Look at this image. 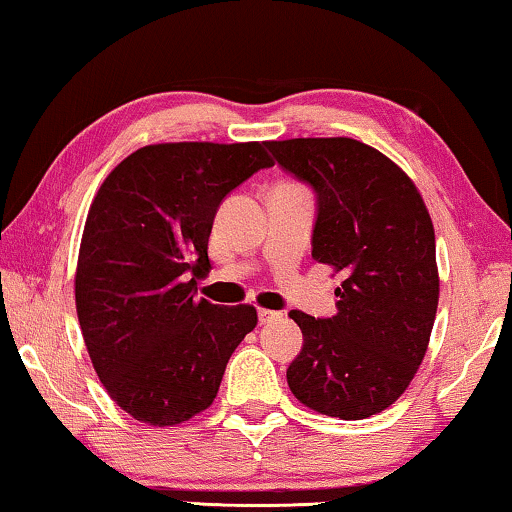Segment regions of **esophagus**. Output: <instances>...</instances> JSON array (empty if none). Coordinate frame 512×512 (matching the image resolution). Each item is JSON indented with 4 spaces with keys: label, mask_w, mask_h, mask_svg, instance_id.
<instances>
[{
    "label": "esophagus",
    "mask_w": 512,
    "mask_h": 512,
    "mask_svg": "<svg viewBox=\"0 0 512 512\" xmlns=\"http://www.w3.org/2000/svg\"><path fill=\"white\" fill-rule=\"evenodd\" d=\"M282 317V312H275V310H258V321L261 324H272V321H277Z\"/></svg>",
    "instance_id": "obj_1"
}]
</instances>
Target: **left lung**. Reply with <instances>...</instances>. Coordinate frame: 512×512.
I'll return each instance as SVG.
<instances>
[{
  "label": "left lung",
  "mask_w": 512,
  "mask_h": 512,
  "mask_svg": "<svg viewBox=\"0 0 512 512\" xmlns=\"http://www.w3.org/2000/svg\"><path fill=\"white\" fill-rule=\"evenodd\" d=\"M265 149L312 188V256L345 277L335 317L289 312L303 331L286 368L293 396L328 417L382 412L415 377L436 319V235L422 195L401 167L356 139H286Z\"/></svg>",
  "instance_id": "obj_1"
}]
</instances>
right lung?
I'll use <instances>...</instances> for the list:
<instances>
[{"instance_id":"right-lung-1","label":"right lung","mask_w":512,"mask_h":512,"mask_svg":"<svg viewBox=\"0 0 512 512\" xmlns=\"http://www.w3.org/2000/svg\"><path fill=\"white\" fill-rule=\"evenodd\" d=\"M272 167L263 144L144 146L104 179L76 268V312L95 373L121 408L153 426L212 405L228 359L254 331L251 305L195 298L221 202Z\"/></svg>"}]
</instances>
